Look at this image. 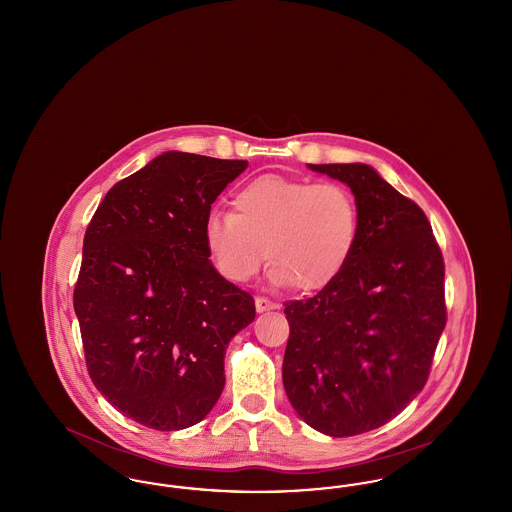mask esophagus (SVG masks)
Instances as JSON below:
<instances>
[{
	"instance_id": "34e87169",
	"label": "esophagus",
	"mask_w": 512,
	"mask_h": 512,
	"mask_svg": "<svg viewBox=\"0 0 512 512\" xmlns=\"http://www.w3.org/2000/svg\"><path fill=\"white\" fill-rule=\"evenodd\" d=\"M278 305L274 301H270L267 297H255V309L257 313H265V311H272L276 309Z\"/></svg>"
}]
</instances>
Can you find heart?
Listing matches in <instances>:
<instances>
[{
  "mask_svg": "<svg viewBox=\"0 0 512 512\" xmlns=\"http://www.w3.org/2000/svg\"><path fill=\"white\" fill-rule=\"evenodd\" d=\"M234 213H211L203 240L220 274L249 282L261 265L268 278L299 292L330 286L347 265L359 232L355 197L334 182L263 174L234 194Z\"/></svg>",
  "mask_w": 512,
  "mask_h": 512,
  "instance_id": "obj_1",
  "label": "heart"
}]
</instances>
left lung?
I'll return each instance as SVG.
<instances>
[{"label":"left lung","instance_id":"left-lung-1","mask_svg":"<svg viewBox=\"0 0 512 512\" xmlns=\"http://www.w3.org/2000/svg\"><path fill=\"white\" fill-rule=\"evenodd\" d=\"M351 188L355 249L340 276L286 303L284 390L318 432L376 430L422 391L445 328V267L424 211L370 165H309Z\"/></svg>","mask_w":512,"mask_h":512}]
</instances>
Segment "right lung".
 I'll return each instance as SVG.
<instances>
[{"mask_svg": "<svg viewBox=\"0 0 512 512\" xmlns=\"http://www.w3.org/2000/svg\"><path fill=\"white\" fill-rule=\"evenodd\" d=\"M247 161L167 151L117 182L86 230L74 286L90 378L124 416L174 432L224 388L230 340L253 322L249 293L213 267L203 226Z\"/></svg>", "mask_w": 512, "mask_h": 512, "instance_id": "add662e5", "label": "right lung"}]
</instances>
